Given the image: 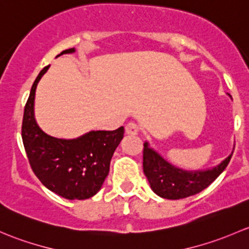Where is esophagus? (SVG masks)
I'll use <instances>...</instances> for the list:
<instances>
[{
  "mask_svg": "<svg viewBox=\"0 0 249 249\" xmlns=\"http://www.w3.org/2000/svg\"><path fill=\"white\" fill-rule=\"evenodd\" d=\"M139 125H138L135 122H129L127 125H125V133L129 135H137L139 133Z\"/></svg>",
  "mask_w": 249,
  "mask_h": 249,
  "instance_id": "obj_1",
  "label": "esophagus"
}]
</instances>
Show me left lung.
<instances>
[{
  "label": "left lung",
  "instance_id": "1",
  "mask_svg": "<svg viewBox=\"0 0 249 249\" xmlns=\"http://www.w3.org/2000/svg\"><path fill=\"white\" fill-rule=\"evenodd\" d=\"M228 96L231 98L229 93ZM231 155L232 152L212 168L187 170L166 160L160 153L151 147L148 142H145L142 155L143 174L151 189L158 196L178 200L194 196L210 186L227 168Z\"/></svg>",
  "mask_w": 249,
  "mask_h": 249
}]
</instances>
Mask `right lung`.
<instances>
[{
	"label": "right lung",
	"instance_id": "add662e5",
	"mask_svg": "<svg viewBox=\"0 0 249 249\" xmlns=\"http://www.w3.org/2000/svg\"><path fill=\"white\" fill-rule=\"evenodd\" d=\"M73 53L75 48L63 50L56 57ZM49 67L39 71L31 87L22 120V142L33 173L48 189L68 200H85L103 186L124 128L89 130L74 139H60L42 130L36 121L35 97L38 83Z\"/></svg>",
	"mask_w": 249,
	"mask_h": 249
}]
</instances>
